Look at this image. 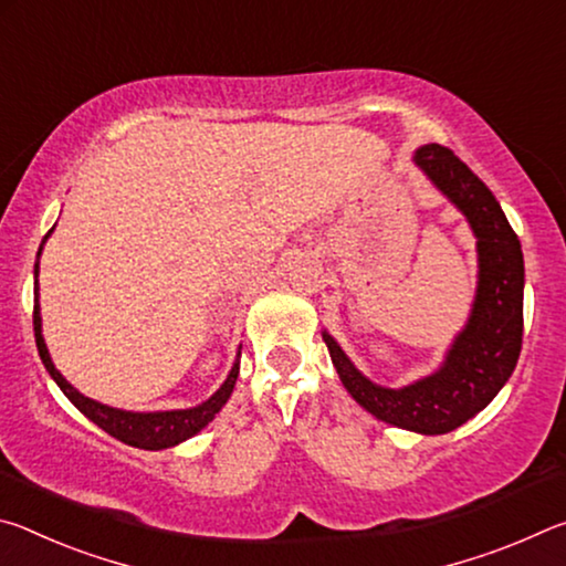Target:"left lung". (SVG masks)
I'll return each instance as SVG.
<instances>
[{
	"label": "left lung",
	"mask_w": 566,
	"mask_h": 566,
	"mask_svg": "<svg viewBox=\"0 0 566 566\" xmlns=\"http://www.w3.org/2000/svg\"><path fill=\"white\" fill-rule=\"evenodd\" d=\"M415 165L467 217L476 237L479 282L472 314L434 375L401 389L379 387L322 332L342 385L377 419L419 434H447L479 415L512 377L522 352L524 256L490 187L452 149L424 145Z\"/></svg>",
	"instance_id": "1"
}]
</instances>
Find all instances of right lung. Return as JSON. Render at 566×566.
<instances>
[{"mask_svg": "<svg viewBox=\"0 0 566 566\" xmlns=\"http://www.w3.org/2000/svg\"><path fill=\"white\" fill-rule=\"evenodd\" d=\"M52 229L46 232L42 239V247L46 239H50ZM40 252H36V264H34V276L40 274ZM36 286V282H34ZM34 339H36V349H40L42 364L50 371V377L56 381V387L64 391V397L72 401V405L82 411L84 417L94 421L104 432L112 434L119 442L129 444V447H139V449H149V452H157V449H167V447H177L185 439L195 437L217 417V411L227 405V399L232 397L234 381L239 377V354L237 361L232 364V371H229L224 385L219 387L212 397L202 405L191 407V409H171V411H127V409H117V407H107L102 401H94L90 397H84L80 389H74L70 381H66L60 369L54 367V361L50 357V349H46L44 337H42V314H40V286H36V300H34ZM242 349V347H239Z\"/></svg>", "mask_w": 566, "mask_h": 566, "instance_id": "add662e5", "label": "right lung"}]
</instances>
